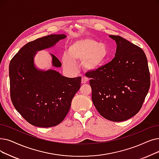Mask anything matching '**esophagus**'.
<instances>
[{"mask_svg":"<svg viewBox=\"0 0 159 159\" xmlns=\"http://www.w3.org/2000/svg\"><path fill=\"white\" fill-rule=\"evenodd\" d=\"M88 79L86 78V77H82V80H81V82H82V84H86V82H88Z\"/></svg>","mask_w":159,"mask_h":159,"instance_id":"esophagus-1","label":"esophagus"}]
</instances>
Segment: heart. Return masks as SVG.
Segmentation results:
<instances>
[{"label": "heart", "mask_w": 159, "mask_h": 159, "mask_svg": "<svg viewBox=\"0 0 159 159\" xmlns=\"http://www.w3.org/2000/svg\"><path fill=\"white\" fill-rule=\"evenodd\" d=\"M108 56L107 44L85 37L71 41L68 46L67 54L61 57V63L67 70L75 72L77 68L76 63L81 61L85 71H94L105 64Z\"/></svg>", "instance_id": "1"}]
</instances>
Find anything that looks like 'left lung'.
Returning a JSON list of instances; mask_svg holds the SVG:
<instances>
[{
  "mask_svg": "<svg viewBox=\"0 0 159 159\" xmlns=\"http://www.w3.org/2000/svg\"><path fill=\"white\" fill-rule=\"evenodd\" d=\"M115 57L88 74L92 99L99 113L112 121H125L140 111L150 87L148 60L143 51L120 36Z\"/></svg>",
  "mask_w": 159,
  "mask_h": 159,
  "instance_id": "8db88e82",
  "label": "left lung"
}]
</instances>
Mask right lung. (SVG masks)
Instances as JSON below:
<instances>
[{
  "label": "right lung",
  "mask_w": 159,
  "mask_h": 159,
  "mask_svg": "<svg viewBox=\"0 0 159 159\" xmlns=\"http://www.w3.org/2000/svg\"><path fill=\"white\" fill-rule=\"evenodd\" d=\"M66 38L65 34H51L30 41L10 61L11 102L32 125L46 128L58 125L66 118L73 97L80 88V77H66L53 70H38L34 65L37 51L50 48ZM51 54L52 65L61 67L59 60Z\"/></svg>",
  "instance_id": "add662e5"
}]
</instances>
